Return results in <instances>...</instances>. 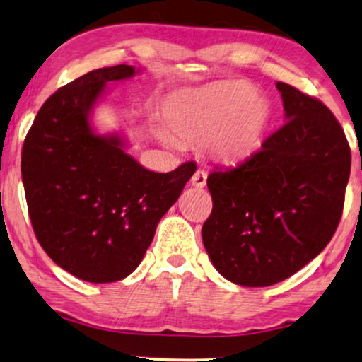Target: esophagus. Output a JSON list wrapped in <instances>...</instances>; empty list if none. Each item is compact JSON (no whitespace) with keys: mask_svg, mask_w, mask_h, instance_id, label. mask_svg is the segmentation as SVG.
Wrapping results in <instances>:
<instances>
[{"mask_svg":"<svg viewBox=\"0 0 362 362\" xmlns=\"http://www.w3.org/2000/svg\"><path fill=\"white\" fill-rule=\"evenodd\" d=\"M192 185L200 187V189L202 187H205L206 185V172L199 168V170L194 173V177H192Z\"/></svg>","mask_w":362,"mask_h":362,"instance_id":"1","label":"esophagus"}]
</instances>
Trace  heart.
<instances>
[{
  "mask_svg": "<svg viewBox=\"0 0 362 362\" xmlns=\"http://www.w3.org/2000/svg\"><path fill=\"white\" fill-rule=\"evenodd\" d=\"M269 100L248 83H220L178 95L165 109L178 137L202 142L216 160L240 162L253 156L272 124Z\"/></svg>",
  "mask_w": 362,
  "mask_h": 362,
  "instance_id": "1",
  "label": "heart"
}]
</instances>
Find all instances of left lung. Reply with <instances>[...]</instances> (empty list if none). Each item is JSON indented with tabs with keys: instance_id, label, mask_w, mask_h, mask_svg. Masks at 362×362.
Instances as JSON below:
<instances>
[{
	"instance_id": "1",
	"label": "left lung",
	"mask_w": 362,
	"mask_h": 362,
	"mask_svg": "<svg viewBox=\"0 0 362 362\" xmlns=\"http://www.w3.org/2000/svg\"><path fill=\"white\" fill-rule=\"evenodd\" d=\"M276 89L286 122L240 165L206 178L205 250L242 286L274 285L316 258L338 228L349 180L351 148L334 114L290 84Z\"/></svg>"
}]
</instances>
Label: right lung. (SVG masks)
I'll list each match as a JSON object with an SVG mask.
<instances>
[{
  "label": "right lung",
  "instance_id": "obj_1",
  "mask_svg": "<svg viewBox=\"0 0 362 362\" xmlns=\"http://www.w3.org/2000/svg\"><path fill=\"white\" fill-rule=\"evenodd\" d=\"M136 67L90 71L42 104L23 144L21 177L33 230L57 267L89 283L129 276L151 247L195 165L147 170L117 134L99 136L89 115L105 84Z\"/></svg>",
  "mask_w": 362,
  "mask_h": 362
}]
</instances>
